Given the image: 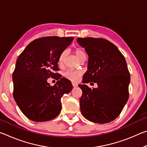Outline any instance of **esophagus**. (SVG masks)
Listing matches in <instances>:
<instances>
[{
    "label": "esophagus",
    "instance_id": "esophagus-1",
    "mask_svg": "<svg viewBox=\"0 0 147 147\" xmlns=\"http://www.w3.org/2000/svg\"><path fill=\"white\" fill-rule=\"evenodd\" d=\"M73 86L74 88H76V87H78V84L76 83H73Z\"/></svg>",
    "mask_w": 147,
    "mask_h": 147
}]
</instances>
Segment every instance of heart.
Returning <instances> with one entry per match:
<instances>
[{
    "label": "heart",
    "mask_w": 147,
    "mask_h": 147,
    "mask_svg": "<svg viewBox=\"0 0 147 147\" xmlns=\"http://www.w3.org/2000/svg\"><path fill=\"white\" fill-rule=\"evenodd\" d=\"M74 53L75 54L77 58L80 61L84 58H86V53L84 52L83 49L80 48L75 49L74 50ZM65 56V52L62 53L61 55L59 56L58 59V63L59 65H61L63 63ZM82 73H83L81 71H74L69 69V70H67L64 72L63 75L65 78L69 80L74 82H78L80 79L82 75Z\"/></svg>",
    "instance_id": "heart-1"
}]
</instances>
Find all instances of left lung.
<instances>
[{
    "instance_id": "left-lung-1",
    "label": "left lung",
    "mask_w": 147,
    "mask_h": 147,
    "mask_svg": "<svg viewBox=\"0 0 147 147\" xmlns=\"http://www.w3.org/2000/svg\"><path fill=\"white\" fill-rule=\"evenodd\" d=\"M77 41L89 56L88 70L78 86L82 91L80 99L81 113L88 120L104 124L120 115L129 98L130 75L124 56L107 39L78 38ZM93 81L97 88L85 84Z\"/></svg>"
}]
</instances>
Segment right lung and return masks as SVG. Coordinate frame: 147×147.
Returning a JSON list of instances; mask_svg holds the SVG:
<instances>
[{
	"instance_id": "1",
	"label": "right lung",
	"mask_w": 147,
	"mask_h": 147,
	"mask_svg": "<svg viewBox=\"0 0 147 147\" xmlns=\"http://www.w3.org/2000/svg\"><path fill=\"white\" fill-rule=\"evenodd\" d=\"M74 39L72 37H42L28 44L17 59L13 73V95L19 109L35 122L56 117L61 109V98L73 86L57 71L59 57ZM49 78L58 81L52 86Z\"/></svg>"
}]
</instances>
